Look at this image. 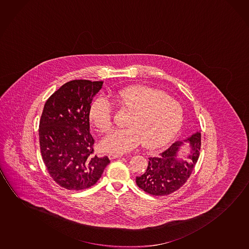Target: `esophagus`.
I'll use <instances>...</instances> for the list:
<instances>
[{"mask_svg":"<svg viewBox=\"0 0 249 249\" xmlns=\"http://www.w3.org/2000/svg\"><path fill=\"white\" fill-rule=\"evenodd\" d=\"M123 153H111L108 154V157H109L110 160H114V159H117V158L123 157Z\"/></svg>","mask_w":249,"mask_h":249,"instance_id":"1","label":"esophagus"}]
</instances>
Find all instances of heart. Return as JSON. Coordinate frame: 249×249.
Instances as JSON below:
<instances>
[{
    "instance_id": "1",
    "label": "heart",
    "mask_w": 249,
    "mask_h": 249,
    "mask_svg": "<svg viewBox=\"0 0 249 249\" xmlns=\"http://www.w3.org/2000/svg\"><path fill=\"white\" fill-rule=\"evenodd\" d=\"M113 101L130 112L123 129L104 139L102 145L113 153H124L142 144L148 149L165 145L179 129L184 111L177 100L165 92L145 86H130L115 92ZM92 123L103 133L114 125V107L105 96H98L89 108Z\"/></svg>"
}]
</instances>
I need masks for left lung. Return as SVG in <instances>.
<instances>
[{
	"label": "left lung",
	"instance_id": "8db88e82",
	"mask_svg": "<svg viewBox=\"0 0 249 249\" xmlns=\"http://www.w3.org/2000/svg\"><path fill=\"white\" fill-rule=\"evenodd\" d=\"M184 142H190L192 146L187 160H179L177 156L183 142H174L158 157L148 158L146 171L142 176L136 177L139 187L151 195L167 196L186 183L198 160L201 134L197 132Z\"/></svg>",
	"mask_w": 249,
	"mask_h": 249
}]
</instances>
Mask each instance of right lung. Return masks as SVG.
Returning a JSON list of instances; mask_svg holds the SVG:
<instances>
[{
  "label": "right lung",
  "instance_id": "right-lung-1",
  "mask_svg": "<svg viewBox=\"0 0 249 249\" xmlns=\"http://www.w3.org/2000/svg\"><path fill=\"white\" fill-rule=\"evenodd\" d=\"M104 82L72 80L47 99L39 121V146L48 173L61 187L81 191L96 184L109 164L94 152L89 132L92 100Z\"/></svg>",
  "mask_w": 249,
  "mask_h": 249
}]
</instances>
